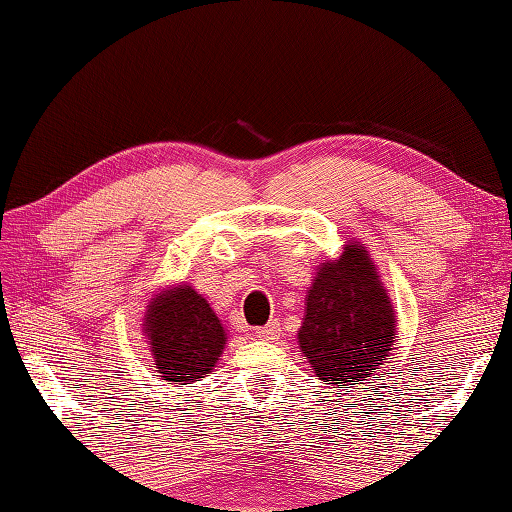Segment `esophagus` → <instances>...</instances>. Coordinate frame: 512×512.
I'll return each mask as SVG.
<instances>
[{"instance_id": "esophagus-1", "label": "esophagus", "mask_w": 512, "mask_h": 512, "mask_svg": "<svg viewBox=\"0 0 512 512\" xmlns=\"http://www.w3.org/2000/svg\"><path fill=\"white\" fill-rule=\"evenodd\" d=\"M281 328H279V321L273 319L268 325H264V328H255L253 330V336L257 341H275L279 336Z\"/></svg>"}]
</instances>
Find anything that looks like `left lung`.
<instances>
[{
	"mask_svg": "<svg viewBox=\"0 0 512 512\" xmlns=\"http://www.w3.org/2000/svg\"><path fill=\"white\" fill-rule=\"evenodd\" d=\"M306 295L299 347L325 385H358L394 350L396 314L365 244L323 262Z\"/></svg>",
	"mask_w": 512,
	"mask_h": 512,
	"instance_id": "obj_1",
	"label": "left lung"
}]
</instances>
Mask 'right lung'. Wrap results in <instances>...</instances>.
<instances>
[{
    "instance_id": "obj_1",
    "label": "right lung",
    "mask_w": 512,
    "mask_h": 512,
    "mask_svg": "<svg viewBox=\"0 0 512 512\" xmlns=\"http://www.w3.org/2000/svg\"><path fill=\"white\" fill-rule=\"evenodd\" d=\"M143 325L154 367L167 385H191L204 378L224 352L222 321L193 286L160 290L149 301Z\"/></svg>"
}]
</instances>
